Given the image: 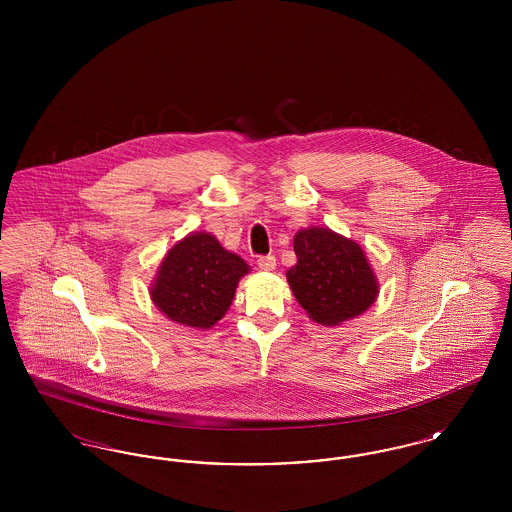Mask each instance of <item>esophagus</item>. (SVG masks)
<instances>
[{
    "mask_svg": "<svg viewBox=\"0 0 512 512\" xmlns=\"http://www.w3.org/2000/svg\"><path fill=\"white\" fill-rule=\"evenodd\" d=\"M257 267L261 268V270H274V268H276V259H274L272 255L259 257V259H257Z\"/></svg>",
    "mask_w": 512,
    "mask_h": 512,
    "instance_id": "obj_1",
    "label": "esophagus"
}]
</instances>
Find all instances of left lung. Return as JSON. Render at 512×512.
<instances>
[{"label":"left lung","mask_w":512,"mask_h":512,"mask_svg":"<svg viewBox=\"0 0 512 512\" xmlns=\"http://www.w3.org/2000/svg\"><path fill=\"white\" fill-rule=\"evenodd\" d=\"M297 263L288 284L309 318L322 326H340L372 307L380 284L365 249L322 226L303 228L293 236Z\"/></svg>","instance_id":"left-lung-1"}]
</instances>
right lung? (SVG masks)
<instances>
[{
  "mask_svg": "<svg viewBox=\"0 0 512 512\" xmlns=\"http://www.w3.org/2000/svg\"><path fill=\"white\" fill-rule=\"evenodd\" d=\"M251 268L209 232H190L163 257L151 301L165 317L195 330L213 328L232 305L238 282Z\"/></svg>",
  "mask_w": 512,
  "mask_h": 512,
  "instance_id": "1",
  "label": "right lung"
}]
</instances>
